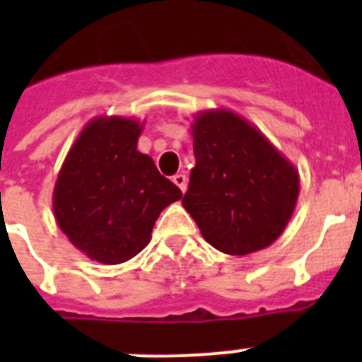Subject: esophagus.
Listing matches in <instances>:
<instances>
[{"label": "esophagus", "instance_id": "esophagus-1", "mask_svg": "<svg viewBox=\"0 0 362 362\" xmlns=\"http://www.w3.org/2000/svg\"><path fill=\"white\" fill-rule=\"evenodd\" d=\"M172 181L177 185L179 190H181V192L187 190V175H185V174H175L174 177H172Z\"/></svg>", "mask_w": 362, "mask_h": 362}]
</instances>
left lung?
Instances as JSON below:
<instances>
[{
	"mask_svg": "<svg viewBox=\"0 0 362 362\" xmlns=\"http://www.w3.org/2000/svg\"><path fill=\"white\" fill-rule=\"evenodd\" d=\"M192 136L196 166L183 206L203 238L230 255L270 246L296 210V166L257 127L226 108L199 112Z\"/></svg>",
	"mask_w": 362,
	"mask_h": 362,
	"instance_id": "1",
	"label": "left lung"
}]
</instances>
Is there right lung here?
Segmentation results:
<instances>
[{
	"mask_svg": "<svg viewBox=\"0 0 362 362\" xmlns=\"http://www.w3.org/2000/svg\"><path fill=\"white\" fill-rule=\"evenodd\" d=\"M143 124L99 116L79 132L54 187L57 226L92 261L119 264L150 243L159 214L181 190L137 150Z\"/></svg>",
	"mask_w": 362,
	"mask_h": 362,
	"instance_id": "obj_1",
	"label": "right lung"
}]
</instances>
